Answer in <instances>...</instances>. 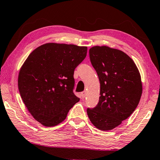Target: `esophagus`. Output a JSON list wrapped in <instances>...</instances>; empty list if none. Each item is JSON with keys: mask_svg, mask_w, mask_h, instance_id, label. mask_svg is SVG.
<instances>
[{"mask_svg": "<svg viewBox=\"0 0 160 160\" xmlns=\"http://www.w3.org/2000/svg\"><path fill=\"white\" fill-rule=\"evenodd\" d=\"M80 95H81V97H82V98H85V97H86V92L85 91L82 92L80 93Z\"/></svg>", "mask_w": 160, "mask_h": 160, "instance_id": "1", "label": "esophagus"}]
</instances>
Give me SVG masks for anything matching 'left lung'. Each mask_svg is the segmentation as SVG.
Returning <instances> with one entry per match:
<instances>
[{
  "label": "left lung",
  "mask_w": 160,
  "mask_h": 160,
  "mask_svg": "<svg viewBox=\"0 0 160 160\" xmlns=\"http://www.w3.org/2000/svg\"><path fill=\"white\" fill-rule=\"evenodd\" d=\"M89 53L99 77L100 97L97 106L87 113L97 128L109 131L136 109L142 92L141 77L134 61L122 51L95 46Z\"/></svg>",
  "instance_id": "obj_1"
}]
</instances>
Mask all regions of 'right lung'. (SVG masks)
<instances>
[{"mask_svg":"<svg viewBox=\"0 0 160 160\" xmlns=\"http://www.w3.org/2000/svg\"><path fill=\"white\" fill-rule=\"evenodd\" d=\"M88 47L47 43L32 51L22 66L18 88L27 109L43 126L58 125L79 102L73 93L74 70Z\"/></svg>","mask_w":160,"mask_h":160,"instance_id":"right-lung-1","label":"right lung"}]
</instances>
